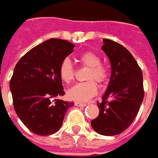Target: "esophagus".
I'll list each match as a JSON object with an SVG mask.
<instances>
[{
  "label": "esophagus",
  "mask_w": 158,
  "mask_h": 158,
  "mask_svg": "<svg viewBox=\"0 0 158 158\" xmlns=\"http://www.w3.org/2000/svg\"><path fill=\"white\" fill-rule=\"evenodd\" d=\"M75 105L77 106H81V107H83V106H87V104L86 103H81V102H75Z\"/></svg>",
  "instance_id": "1"
}]
</instances>
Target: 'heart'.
Wrapping results in <instances>:
<instances>
[{
    "label": "heart",
    "instance_id": "1",
    "mask_svg": "<svg viewBox=\"0 0 158 158\" xmlns=\"http://www.w3.org/2000/svg\"><path fill=\"white\" fill-rule=\"evenodd\" d=\"M81 64L89 67L85 82H79L67 91L68 98L72 100L84 102L97 94L98 87L94 80L100 84L105 83L109 76L108 70L101 64V59L98 53L93 51L81 52L78 57ZM59 76L60 80L64 83H70L75 77V68L69 59H64L59 67Z\"/></svg>",
    "mask_w": 158,
    "mask_h": 158
}]
</instances>
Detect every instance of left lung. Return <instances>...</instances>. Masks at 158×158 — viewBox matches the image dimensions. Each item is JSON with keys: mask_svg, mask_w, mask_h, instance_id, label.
<instances>
[{"mask_svg": "<svg viewBox=\"0 0 158 158\" xmlns=\"http://www.w3.org/2000/svg\"><path fill=\"white\" fill-rule=\"evenodd\" d=\"M101 48L109 58L111 75L109 86L97 102L99 114L91 121L98 134L117 135L134 122L144 99L143 75L135 58L123 46L104 39Z\"/></svg>", "mask_w": 158, "mask_h": 158, "instance_id": "1", "label": "left lung"}]
</instances>
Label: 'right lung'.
Instances as JSON below:
<instances>
[{
    "instance_id": "right-lung-1",
    "label": "right lung",
    "mask_w": 158,
    "mask_h": 158,
    "mask_svg": "<svg viewBox=\"0 0 158 158\" xmlns=\"http://www.w3.org/2000/svg\"><path fill=\"white\" fill-rule=\"evenodd\" d=\"M75 45L49 39L31 49L19 60L10 80L13 107L25 127L35 135H50L61 127L74 102L56 99L64 95L59 76L60 63Z\"/></svg>"
}]
</instances>
